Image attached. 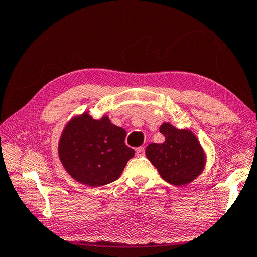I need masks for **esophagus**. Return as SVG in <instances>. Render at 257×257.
<instances>
[{
	"mask_svg": "<svg viewBox=\"0 0 257 257\" xmlns=\"http://www.w3.org/2000/svg\"><path fill=\"white\" fill-rule=\"evenodd\" d=\"M136 156L137 157H144L145 156V147H139L136 149Z\"/></svg>",
	"mask_w": 257,
	"mask_h": 257,
	"instance_id": "1",
	"label": "esophagus"
}]
</instances>
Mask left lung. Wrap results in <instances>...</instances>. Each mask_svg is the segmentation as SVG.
I'll list each match as a JSON object with an SVG mask.
<instances>
[{"label":"left lung","instance_id":"left-lung-1","mask_svg":"<svg viewBox=\"0 0 257 257\" xmlns=\"http://www.w3.org/2000/svg\"><path fill=\"white\" fill-rule=\"evenodd\" d=\"M165 136L163 144H149L146 156L166 182L184 186L203 173L206 155L195 134L189 129H177L170 123L160 125Z\"/></svg>","mask_w":257,"mask_h":257}]
</instances>
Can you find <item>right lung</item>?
Masks as SVG:
<instances>
[{"label":"right lung","instance_id":"right-lung-1","mask_svg":"<svg viewBox=\"0 0 257 257\" xmlns=\"http://www.w3.org/2000/svg\"><path fill=\"white\" fill-rule=\"evenodd\" d=\"M125 130L108 115L95 120L88 112L65 124L58 153L67 173L78 183L100 187L121 176L135 150L124 144Z\"/></svg>","mask_w":257,"mask_h":257}]
</instances>
